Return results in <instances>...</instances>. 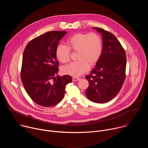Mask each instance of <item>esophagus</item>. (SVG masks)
<instances>
[{
    "label": "esophagus",
    "mask_w": 148,
    "mask_h": 148,
    "mask_svg": "<svg viewBox=\"0 0 148 148\" xmlns=\"http://www.w3.org/2000/svg\"><path fill=\"white\" fill-rule=\"evenodd\" d=\"M80 78H78V77H73V81H78Z\"/></svg>",
    "instance_id": "esophagus-1"
}]
</instances>
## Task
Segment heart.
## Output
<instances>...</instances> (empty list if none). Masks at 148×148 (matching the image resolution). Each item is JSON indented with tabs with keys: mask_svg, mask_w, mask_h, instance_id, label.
<instances>
[{
	"mask_svg": "<svg viewBox=\"0 0 148 148\" xmlns=\"http://www.w3.org/2000/svg\"><path fill=\"white\" fill-rule=\"evenodd\" d=\"M102 50L100 36L95 33H77L69 38L66 46L59 45L56 50V56L62 63H66L70 58V51H77L78 62L70 63L63 67V74L78 77L88 71L90 64L94 65L99 60Z\"/></svg>",
	"mask_w": 148,
	"mask_h": 148,
	"instance_id": "heart-1",
	"label": "heart"
}]
</instances>
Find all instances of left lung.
Segmentation results:
<instances>
[{
  "label": "left lung",
  "instance_id": "obj_1",
  "mask_svg": "<svg viewBox=\"0 0 148 148\" xmlns=\"http://www.w3.org/2000/svg\"><path fill=\"white\" fill-rule=\"evenodd\" d=\"M102 36V50L94 69L86 78L89 86L87 97L95 103H105L119 92L125 79L126 54L116 37L99 27H92Z\"/></svg>",
  "mask_w": 148,
  "mask_h": 148
}]
</instances>
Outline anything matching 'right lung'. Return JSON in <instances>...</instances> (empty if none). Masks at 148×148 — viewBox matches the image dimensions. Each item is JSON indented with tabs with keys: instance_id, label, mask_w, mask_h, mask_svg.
<instances>
[{
	"instance_id": "1",
	"label": "right lung",
	"mask_w": 148,
	"mask_h": 148,
	"mask_svg": "<svg viewBox=\"0 0 148 148\" xmlns=\"http://www.w3.org/2000/svg\"><path fill=\"white\" fill-rule=\"evenodd\" d=\"M67 32H47L27 45L23 53L21 79L32 99L41 106L49 107L59 103L64 96L66 86L72 82L71 76H57L58 72L56 50Z\"/></svg>"
}]
</instances>
